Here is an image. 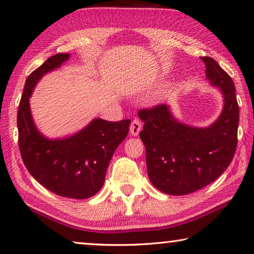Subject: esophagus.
<instances>
[{
    "label": "esophagus",
    "instance_id": "1",
    "mask_svg": "<svg viewBox=\"0 0 254 254\" xmlns=\"http://www.w3.org/2000/svg\"><path fill=\"white\" fill-rule=\"evenodd\" d=\"M142 129V125L140 121L138 120H133L130 124V133L132 134V136H138L139 132L141 131Z\"/></svg>",
    "mask_w": 254,
    "mask_h": 254
}]
</instances>
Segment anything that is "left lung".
I'll list each match as a JSON object with an SVG mask.
<instances>
[{"instance_id": "1", "label": "left lung", "mask_w": 254, "mask_h": 254, "mask_svg": "<svg viewBox=\"0 0 254 254\" xmlns=\"http://www.w3.org/2000/svg\"><path fill=\"white\" fill-rule=\"evenodd\" d=\"M206 80L224 98L218 118L207 127L180 122L167 104L143 110L140 138L146 147L148 177L154 188L169 195H186L205 188L229 167L237 148L239 125L235 84L209 57H201Z\"/></svg>"}]
</instances>
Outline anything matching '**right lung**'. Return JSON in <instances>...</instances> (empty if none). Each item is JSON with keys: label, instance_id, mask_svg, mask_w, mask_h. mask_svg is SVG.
Listing matches in <instances>:
<instances>
[{"label": "right lung", "instance_id": "add662e5", "mask_svg": "<svg viewBox=\"0 0 254 254\" xmlns=\"http://www.w3.org/2000/svg\"><path fill=\"white\" fill-rule=\"evenodd\" d=\"M69 59V54H57L28 75L17 112L18 146L25 167L44 188L62 197L85 199L102 189L113 154L127 137L130 120L113 123L94 118L79 131L61 138L41 133L29 98L41 77Z\"/></svg>", "mask_w": 254, "mask_h": 254}]
</instances>
